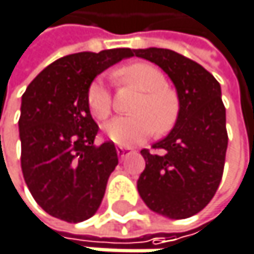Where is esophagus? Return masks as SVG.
<instances>
[{"label":"esophagus","instance_id":"obj_1","mask_svg":"<svg viewBox=\"0 0 254 254\" xmlns=\"http://www.w3.org/2000/svg\"><path fill=\"white\" fill-rule=\"evenodd\" d=\"M129 153H132V148H129V147H118V154H119L121 159L127 157Z\"/></svg>","mask_w":254,"mask_h":254}]
</instances>
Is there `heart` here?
<instances>
[{
	"label": "heart",
	"mask_w": 254,
	"mask_h": 254,
	"mask_svg": "<svg viewBox=\"0 0 254 254\" xmlns=\"http://www.w3.org/2000/svg\"><path fill=\"white\" fill-rule=\"evenodd\" d=\"M119 83L141 91L132 112L133 116L116 118L106 125L107 136L118 145L130 147L145 141L153 130L159 135L175 125L179 112L177 92L168 86L160 69L148 63H132L115 72ZM89 112L98 121L112 113V92L101 77L92 80L86 92Z\"/></svg>",
	"instance_id": "1"
}]
</instances>
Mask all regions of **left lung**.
Masks as SVG:
<instances>
[{
  "mask_svg": "<svg viewBox=\"0 0 254 254\" xmlns=\"http://www.w3.org/2000/svg\"><path fill=\"white\" fill-rule=\"evenodd\" d=\"M136 57L162 67L179 100L177 124L156 142L154 154L141 150L145 169L136 182L144 203L171 219H185L213 198L224 174L228 147L221 85L203 66L166 48L133 50Z\"/></svg>",
  "mask_w": 254,
  "mask_h": 254,
  "instance_id": "8db88e82",
  "label": "left lung"
}]
</instances>
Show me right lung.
<instances>
[{"label": "right lung", "mask_w": 254, "mask_h": 254, "mask_svg": "<svg viewBox=\"0 0 254 254\" xmlns=\"http://www.w3.org/2000/svg\"><path fill=\"white\" fill-rule=\"evenodd\" d=\"M130 48L76 53L45 67L22 97V172L35 201L51 216L76 224L100 207L118 166L112 141L95 145L86 92L94 77L132 57Z\"/></svg>", "instance_id": "obj_1"}]
</instances>
